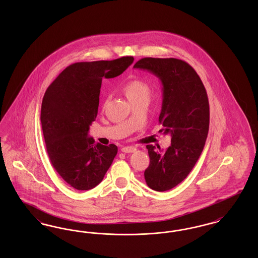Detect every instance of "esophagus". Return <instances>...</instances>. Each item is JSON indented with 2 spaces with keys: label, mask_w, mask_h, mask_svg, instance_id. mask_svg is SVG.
Masks as SVG:
<instances>
[{
  "label": "esophagus",
  "mask_w": 258,
  "mask_h": 258,
  "mask_svg": "<svg viewBox=\"0 0 258 258\" xmlns=\"http://www.w3.org/2000/svg\"><path fill=\"white\" fill-rule=\"evenodd\" d=\"M135 147H130V146H127V147H123L121 149V151L123 152V153H134V152H135Z\"/></svg>",
  "instance_id": "esophagus-1"
}]
</instances>
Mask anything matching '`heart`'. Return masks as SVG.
<instances>
[{
  "mask_svg": "<svg viewBox=\"0 0 258 258\" xmlns=\"http://www.w3.org/2000/svg\"><path fill=\"white\" fill-rule=\"evenodd\" d=\"M123 90L132 103L142 98H149L151 93V87L149 86L147 82L138 78L131 79L125 82L123 84ZM108 99L109 98H106L105 103L108 102Z\"/></svg>",
  "mask_w": 258,
  "mask_h": 258,
  "instance_id": "obj_1",
  "label": "heart"
}]
</instances>
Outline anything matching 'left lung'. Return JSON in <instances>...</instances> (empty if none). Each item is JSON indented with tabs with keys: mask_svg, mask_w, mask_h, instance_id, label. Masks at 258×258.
I'll return each mask as SVG.
<instances>
[{
	"mask_svg": "<svg viewBox=\"0 0 258 258\" xmlns=\"http://www.w3.org/2000/svg\"><path fill=\"white\" fill-rule=\"evenodd\" d=\"M134 68L155 74L163 86L160 132L171 135V145L166 151L146 146L150 164L144 177L150 188L165 191L184 181L203 151L210 123L207 92L195 69L179 59L143 58Z\"/></svg>",
	"mask_w": 258,
	"mask_h": 258,
	"instance_id": "obj_1",
	"label": "left lung"
}]
</instances>
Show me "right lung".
I'll use <instances>...</instances> for the list:
<instances>
[{"mask_svg": "<svg viewBox=\"0 0 258 258\" xmlns=\"http://www.w3.org/2000/svg\"><path fill=\"white\" fill-rule=\"evenodd\" d=\"M134 60L126 56L75 62L58 75L44 94L40 121L50 163L75 189L98 185L117 155L116 145L94 144L88 132L98 115L102 78L123 74Z\"/></svg>", "mask_w": 258, "mask_h": 258, "instance_id": "obj_1", "label": "right lung"}]
</instances>
